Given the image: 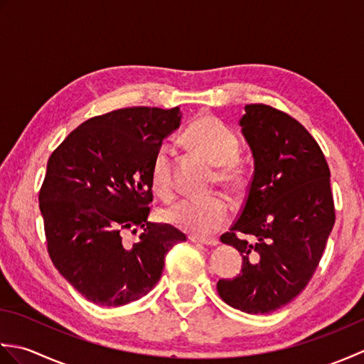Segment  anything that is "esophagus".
Here are the masks:
<instances>
[{
    "instance_id": "obj_1",
    "label": "esophagus",
    "mask_w": 364,
    "mask_h": 364,
    "mask_svg": "<svg viewBox=\"0 0 364 364\" xmlns=\"http://www.w3.org/2000/svg\"><path fill=\"white\" fill-rule=\"evenodd\" d=\"M189 241L196 242V244H202V245H211V247L219 244V241L215 237H200V236H194V235L189 236Z\"/></svg>"
}]
</instances>
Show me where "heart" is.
<instances>
[{
    "instance_id": "obj_1",
    "label": "heart",
    "mask_w": 364,
    "mask_h": 364,
    "mask_svg": "<svg viewBox=\"0 0 364 364\" xmlns=\"http://www.w3.org/2000/svg\"><path fill=\"white\" fill-rule=\"evenodd\" d=\"M186 142L198 154L218 166L219 181L230 188L241 183V170L236 164L239 144L236 134L214 115L203 114L188 127ZM151 183L162 197H170L172 181V151L167 145L159 146L151 166ZM231 218V203L223 196L186 197L167 206L162 219L170 225L196 236H210L220 230Z\"/></svg>"
}]
</instances>
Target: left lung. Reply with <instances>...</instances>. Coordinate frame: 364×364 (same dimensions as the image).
Returning a JSON list of instances; mask_svg holds the SVG:
<instances>
[{"label": "left lung", "mask_w": 364, "mask_h": 364, "mask_svg": "<svg viewBox=\"0 0 364 364\" xmlns=\"http://www.w3.org/2000/svg\"><path fill=\"white\" fill-rule=\"evenodd\" d=\"M239 120L253 156V176L244 208L220 241L235 247L242 269L219 280L230 306L267 314L305 289L335 225L330 168L313 136L266 105H245Z\"/></svg>", "instance_id": "left-lung-1"}]
</instances>
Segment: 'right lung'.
<instances>
[{"mask_svg":"<svg viewBox=\"0 0 364 364\" xmlns=\"http://www.w3.org/2000/svg\"><path fill=\"white\" fill-rule=\"evenodd\" d=\"M180 123V107H123L81 123L48 159L38 205L50 258L92 304L144 297L166 253L186 241L168 223L149 222L153 159ZM137 228L138 242L123 243L122 231Z\"/></svg>","mask_w":364,"mask_h":364,"instance_id":"add662e5","label":"right lung"}]
</instances>
